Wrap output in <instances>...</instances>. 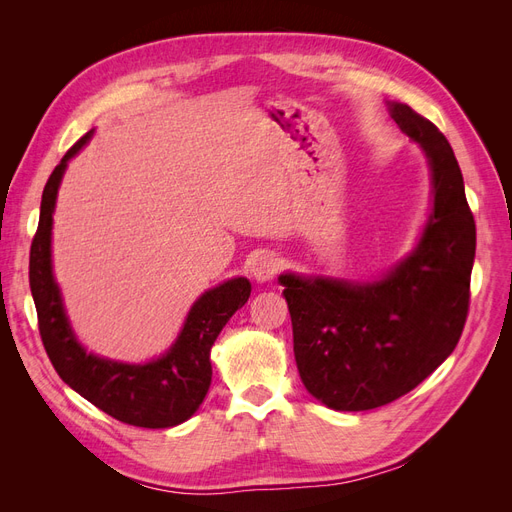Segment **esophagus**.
Returning a JSON list of instances; mask_svg holds the SVG:
<instances>
[{
	"label": "esophagus",
	"instance_id": "34e87169",
	"mask_svg": "<svg viewBox=\"0 0 512 512\" xmlns=\"http://www.w3.org/2000/svg\"><path fill=\"white\" fill-rule=\"evenodd\" d=\"M280 271V258H277L273 252H262L252 265V275L258 282H269Z\"/></svg>",
	"mask_w": 512,
	"mask_h": 512
}]
</instances>
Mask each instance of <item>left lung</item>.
Returning a JSON list of instances; mask_svg holds the SVG:
<instances>
[{"instance_id": "obj_1", "label": "left lung", "mask_w": 512, "mask_h": 512, "mask_svg": "<svg viewBox=\"0 0 512 512\" xmlns=\"http://www.w3.org/2000/svg\"><path fill=\"white\" fill-rule=\"evenodd\" d=\"M401 132L427 153L433 209L414 254L374 284L282 275L305 389L333 410H371L416 389L459 342L470 307L476 224L446 136L408 104Z\"/></svg>"}]
</instances>
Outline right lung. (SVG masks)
I'll use <instances>...</instances> for the list:
<instances>
[{"instance_id":"right-lung-1","label":"right lung","mask_w":512,"mask_h":512,"mask_svg":"<svg viewBox=\"0 0 512 512\" xmlns=\"http://www.w3.org/2000/svg\"><path fill=\"white\" fill-rule=\"evenodd\" d=\"M89 136L91 132L66 151L42 192L40 222L29 250V288L42 344L59 378L108 416L134 427H175L203 404L211 384V346L230 316L250 299L252 286L245 277H235L205 292L190 309L175 346L147 365L98 359L76 344L51 271V224L64 168Z\"/></svg>"}]
</instances>
